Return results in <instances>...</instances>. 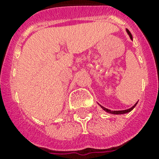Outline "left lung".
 Listing matches in <instances>:
<instances>
[{"instance_id":"obj_1","label":"left lung","mask_w":159,"mask_h":159,"mask_svg":"<svg viewBox=\"0 0 159 159\" xmlns=\"http://www.w3.org/2000/svg\"><path fill=\"white\" fill-rule=\"evenodd\" d=\"M126 32L128 33L129 36V38H130V39H132L133 40V37H132V34H131V33L129 31V30H127L126 29ZM137 103L138 102H136L135 104H134V106H133L131 108L129 109H127V110H124V111H111V110H109V109H106L105 108L104 106H101V107H102L103 110H104L105 111H106V112H108V113H111V114H114V115H121V114H126V113H128V112H130L132 110H133L134 107H135V106L137 105Z\"/></svg>"}]
</instances>
